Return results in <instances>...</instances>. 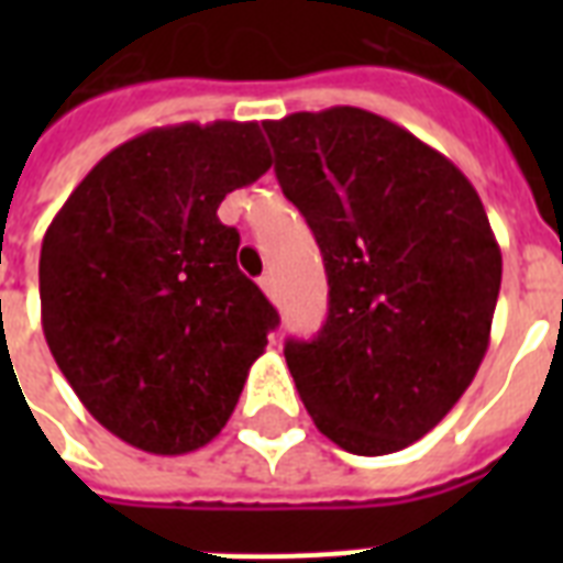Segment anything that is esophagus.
I'll list each match as a JSON object with an SVG mask.
<instances>
[{"label":"esophagus","instance_id":"esophagus-1","mask_svg":"<svg viewBox=\"0 0 563 563\" xmlns=\"http://www.w3.org/2000/svg\"><path fill=\"white\" fill-rule=\"evenodd\" d=\"M260 286H263V291L268 298H277V280H274V274H263V277H260Z\"/></svg>","mask_w":563,"mask_h":563}]
</instances>
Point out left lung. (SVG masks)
<instances>
[{"mask_svg":"<svg viewBox=\"0 0 563 563\" xmlns=\"http://www.w3.org/2000/svg\"><path fill=\"white\" fill-rule=\"evenodd\" d=\"M263 128L330 286L321 333L283 351L300 400L347 453H397L444 420L488 351L503 254L485 207L444 154L368 110Z\"/></svg>","mask_w":563,"mask_h":563,"instance_id":"1","label":"left lung"}]
</instances>
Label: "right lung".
<instances>
[{
  "mask_svg": "<svg viewBox=\"0 0 563 563\" xmlns=\"http://www.w3.org/2000/svg\"><path fill=\"white\" fill-rule=\"evenodd\" d=\"M268 166L256 122L152 128L101 157L48 224V351L92 418L136 450L210 444L280 324L239 272L236 228L216 216Z\"/></svg>",
  "mask_w": 563,
  "mask_h": 563,
  "instance_id": "1",
  "label": "right lung"
}]
</instances>
